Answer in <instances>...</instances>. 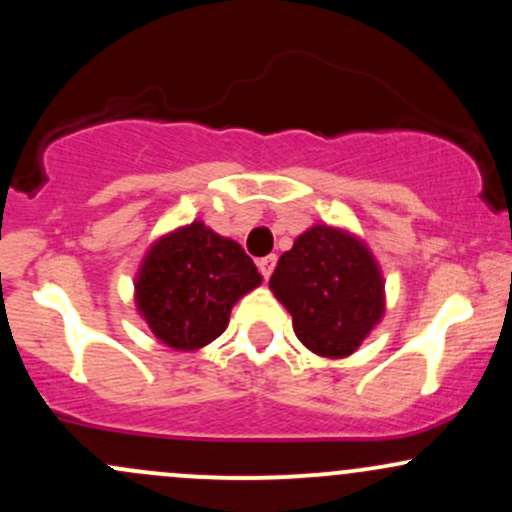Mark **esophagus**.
<instances>
[{"mask_svg":"<svg viewBox=\"0 0 512 512\" xmlns=\"http://www.w3.org/2000/svg\"><path fill=\"white\" fill-rule=\"evenodd\" d=\"M274 265H277V255H267V257H262L260 262H257V267H260L262 277H265V279L272 277V272H274Z\"/></svg>","mask_w":512,"mask_h":512,"instance_id":"1","label":"esophagus"}]
</instances>
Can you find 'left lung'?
I'll return each instance as SVG.
<instances>
[{
    "instance_id": "1",
    "label": "left lung",
    "mask_w": 512,
    "mask_h": 512,
    "mask_svg": "<svg viewBox=\"0 0 512 512\" xmlns=\"http://www.w3.org/2000/svg\"><path fill=\"white\" fill-rule=\"evenodd\" d=\"M379 262L359 235L316 223L279 257L269 289L291 313L296 338L313 355L345 359L386 311Z\"/></svg>"
}]
</instances>
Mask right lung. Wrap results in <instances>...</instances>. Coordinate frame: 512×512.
<instances>
[{
	"mask_svg": "<svg viewBox=\"0 0 512 512\" xmlns=\"http://www.w3.org/2000/svg\"><path fill=\"white\" fill-rule=\"evenodd\" d=\"M260 284L243 247L192 221L153 240L133 279V301L162 345L194 352L228 328L235 303Z\"/></svg>",
	"mask_w": 512,
	"mask_h": 512,
	"instance_id": "add662e5",
	"label": "right lung"
}]
</instances>
